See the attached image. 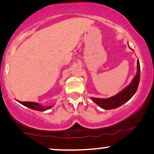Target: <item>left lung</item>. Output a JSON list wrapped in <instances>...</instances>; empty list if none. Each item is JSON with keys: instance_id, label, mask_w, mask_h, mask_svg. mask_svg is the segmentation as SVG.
Masks as SVG:
<instances>
[{"instance_id": "obj_1", "label": "left lung", "mask_w": 154, "mask_h": 154, "mask_svg": "<svg viewBox=\"0 0 154 154\" xmlns=\"http://www.w3.org/2000/svg\"><path fill=\"white\" fill-rule=\"evenodd\" d=\"M140 77V66L139 60H138L137 66V74L129 85L126 86L121 92H119L116 95L112 96V97L107 98V99H99V98L91 97V99L94 101V102H95L96 104H98L102 109H116V108L123 105L124 103L128 102L134 95L137 90L138 85H139Z\"/></svg>"}]
</instances>
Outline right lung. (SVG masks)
Instances as JSON below:
<instances>
[{
	"label": "right lung",
	"instance_id": "add662e5",
	"mask_svg": "<svg viewBox=\"0 0 154 154\" xmlns=\"http://www.w3.org/2000/svg\"><path fill=\"white\" fill-rule=\"evenodd\" d=\"M17 102H20V104H23V105L25 106V107L30 108V109H34V110H37V111H40V112H43V111L47 110V109H50V108L54 106V105H51V106H47V107H45V106L42 105L41 104H39V103H37V102H20V101H17Z\"/></svg>",
	"mask_w": 154,
	"mask_h": 154
}]
</instances>
